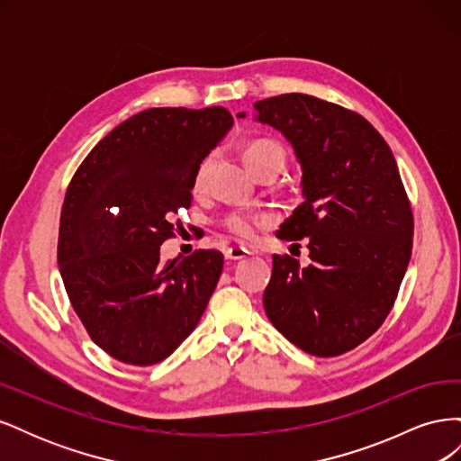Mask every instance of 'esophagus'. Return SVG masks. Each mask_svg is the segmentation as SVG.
Masks as SVG:
<instances>
[{
  "label": "esophagus",
  "mask_w": 461,
  "mask_h": 461,
  "mask_svg": "<svg viewBox=\"0 0 461 461\" xmlns=\"http://www.w3.org/2000/svg\"><path fill=\"white\" fill-rule=\"evenodd\" d=\"M248 256H249V252L244 246H232V248L227 249V254H225V258L230 259V261H239V259H244Z\"/></svg>",
  "instance_id": "1"
}]
</instances>
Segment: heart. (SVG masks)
Returning a JSON list of instances; mask_svg holds the SVG:
<instances>
[{"mask_svg":"<svg viewBox=\"0 0 461 461\" xmlns=\"http://www.w3.org/2000/svg\"><path fill=\"white\" fill-rule=\"evenodd\" d=\"M285 149L271 142V140H256V142H249L244 151H242V159L248 165V169L256 173L263 167H269V165H278L283 169L285 167ZM207 169H209V161H202V165L198 167L196 175H194V188L200 190L205 183V176H207ZM258 219L256 217H244V215H234L229 219V229L232 232H236L239 236H244V239H249V236L254 234L256 227H258Z\"/></svg>","mask_w":461,"mask_h":461,"instance_id":"1","label":"heart"}]
</instances>
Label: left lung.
Instances as JSON below:
<instances>
[{
  "instance_id": "obj_1",
  "label": "left lung",
  "mask_w": 461,
  "mask_h": 461,
  "mask_svg": "<svg viewBox=\"0 0 461 461\" xmlns=\"http://www.w3.org/2000/svg\"><path fill=\"white\" fill-rule=\"evenodd\" d=\"M302 167V196L276 236L310 239L312 265L273 256L263 308L300 350L340 356L393 310L411 258L413 215L384 138L361 115L308 94L254 104ZM246 119V113H239Z\"/></svg>"
}]
</instances>
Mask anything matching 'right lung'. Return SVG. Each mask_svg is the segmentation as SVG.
<instances>
[{
	"mask_svg": "<svg viewBox=\"0 0 461 461\" xmlns=\"http://www.w3.org/2000/svg\"><path fill=\"white\" fill-rule=\"evenodd\" d=\"M225 107H153L122 121L67 188L58 263L90 339L111 357L153 366L196 329L222 271L198 249L159 261L173 217L192 203L194 175L232 127Z\"/></svg>",
	"mask_w": 461,
	"mask_h": 461,
	"instance_id": "1",
	"label": "right lung"
}]
</instances>
